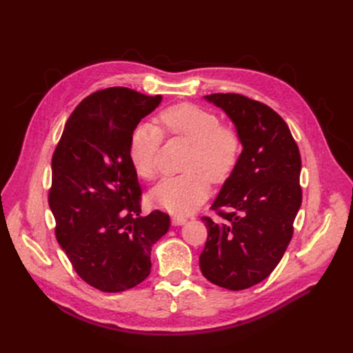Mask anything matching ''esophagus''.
Here are the masks:
<instances>
[{
	"label": "esophagus",
	"mask_w": 353,
	"mask_h": 353,
	"mask_svg": "<svg viewBox=\"0 0 353 353\" xmlns=\"http://www.w3.org/2000/svg\"><path fill=\"white\" fill-rule=\"evenodd\" d=\"M187 221H188V218L184 215H172V225H175V227L184 225Z\"/></svg>",
	"instance_id": "34e87169"
}]
</instances>
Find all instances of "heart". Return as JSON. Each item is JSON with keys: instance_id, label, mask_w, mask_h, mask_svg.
Returning a JSON list of instances; mask_svg holds the SVG:
<instances>
[{"instance_id": "1", "label": "heart", "mask_w": 353, "mask_h": 353, "mask_svg": "<svg viewBox=\"0 0 353 353\" xmlns=\"http://www.w3.org/2000/svg\"><path fill=\"white\" fill-rule=\"evenodd\" d=\"M163 131L184 137L193 144L185 163L187 172L168 176L152 190L150 199L170 213L194 210L209 194V178L221 183L237 165L240 138L236 131L221 126L216 114L193 104H179L163 110L157 117ZM162 132L153 123L135 126L130 137V159L138 176L150 181L157 174V153Z\"/></svg>"}]
</instances>
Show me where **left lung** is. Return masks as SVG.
<instances>
[{"instance_id": "8db88e82", "label": "left lung", "mask_w": 353, "mask_h": 353, "mask_svg": "<svg viewBox=\"0 0 353 353\" xmlns=\"http://www.w3.org/2000/svg\"><path fill=\"white\" fill-rule=\"evenodd\" d=\"M228 116L243 150L212 203L228 209L215 222L201 218L208 240L200 254L206 279L228 290L263 281L280 263L302 205V160L283 117L240 94L205 95Z\"/></svg>"}]
</instances>
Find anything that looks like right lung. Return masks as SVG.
Masks as SVG:
<instances>
[{"label": "right lung", "instance_id": "right-lung-1", "mask_svg": "<svg viewBox=\"0 0 353 353\" xmlns=\"http://www.w3.org/2000/svg\"><path fill=\"white\" fill-rule=\"evenodd\" d=\"M162 103L128 88H108L82 100L52 154L48 203L56 237L74 271L101 292L144 281L152 248L169 230V215L141 216V185L130 159V137Z\"/></svg>", "mask_w": 353, "mask_h": 353}]
</instances>
